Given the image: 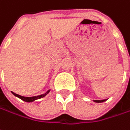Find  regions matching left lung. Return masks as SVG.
<instances>
[{
  "label": "left lung",
  "instance_id": "left-lung-1",
  "mask_svg": "<svg viewBox=\"0 0 130 130\" xmlns=\"http://www.w3.org/2000/svg\"><path fill=\"white\" fill-rule=\"evenodd\" d=\"M106 100H94V102H97V103H102V102H104Z\"/></svg>",
  "mask_w": 130,
  "mask_h": 130
}]
</instances>
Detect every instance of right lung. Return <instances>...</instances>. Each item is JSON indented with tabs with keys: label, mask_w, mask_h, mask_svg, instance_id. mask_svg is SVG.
<instances>
[{
	"label": "right lung",
	"mask_w": 130,
	"mask_h": 130,
	"mask_svg": "<svg viewBox=\"0 0 130 130\" xmlns=\"http://www.w3.org/2000/svg\"><path fill=\"white\" fill-rule=\"evenodd\" d=\"M50 91H48L47 92H46L45 94H41V95H39V96H35V97H23V96H21V95H19V94H15V93H14V92H12V94L15 95V96H16V97H18L20 99H21L22 100H24V101H25V102H32V101H34L35 100H37V99H40V98H44L45 95H47V93L49 92Z\"/></svg>",
	"instance_id": "add662e5"
}]
</instances>
